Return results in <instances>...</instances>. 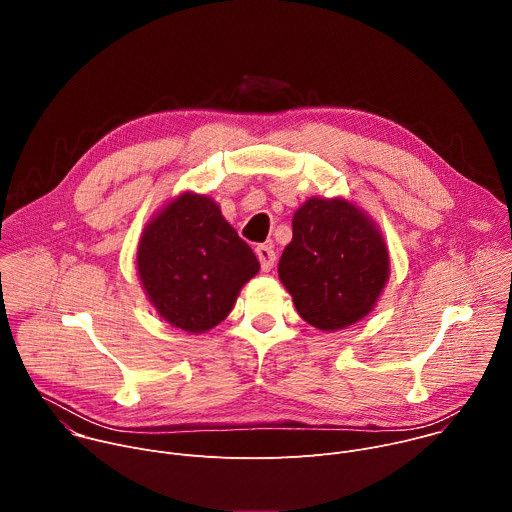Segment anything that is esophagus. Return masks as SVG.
<instances>
[{
    "mask_svg": "<svg viewBox=\"0 0 512 512\" xmlns=\"http://www.w3.org/2000/svg\"><path fill=\"white\" fill-rule=\"evenodd\" d=\"M255 253H257L259 263H261V269L263 271H271L273 265H275V251H273V247L271 245H257Z\"/></svg>",
    "mask_w": 512,
    "mask_h": 512,
    "instance_id": "obj_1",
    "label": "esophagus"
}]
</instances>
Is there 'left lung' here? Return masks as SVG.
<instances>
[{"label":"left lung","mask_w":512,"mask_h":512,"mask_svg":"<svg viewBox=\"0 0 512 512\" xmlns=\"http://www.w3.org/2000/svg\"><path fill=\"white\" fill-rule=\"evenodd\" d=\"M294 239L279 279L298 314L322 332L369 316L389 281L391 259L373 218L346 198H308L291 221Z\"/></svg>","instance_id":"obj_1"}]
</instances>
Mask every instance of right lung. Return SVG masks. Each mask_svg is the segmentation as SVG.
Here are the masks:
<instances>
[{
	"label": "right lung",
	"instance_id": "right-lung-1",
	"mask_svg": "<svg viewBox=\"0 0 512 512\" xmlns=\"http://www.w3.org/2000/svg\"><path fill=\"white\" fill-rule=\"evenodd\" d=\"M135 265L156 312L190 334L221 324L259 271L255 253L225 221L221 206L190 190L145 225Z\"/></svg>",
	"mask_w": 512,
	"mask_h": 512
}]
</instances>
